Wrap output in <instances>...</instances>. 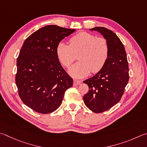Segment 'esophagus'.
Returning <instances> with one entry per match:
<instances>
[{
  "mask_svg": "<svg viewBox=\"0 0 147 147\" xmlns=\"http://www.w3.org/2000/svg\"><path fill=\"white\" fill-rule=\"evenodd\" d=\"M81 83V81L79 80H76V79H74V86H77V85H79Z\"/></svg>",
  "mask_w": 147,
  "mask_h": 147,
  "instance_id": "1",
  "label": "esophagus"
}]
</instances>
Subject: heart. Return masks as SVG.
I'll return each instance as SVG.
<instances>
[{
  "mask_svg": "<svg viewBox=\"0 0 147 147\" xmlns=\"http://www.w3.org/2000/svg\"><path fill=\"white\" fill-rule=\"evenodd\" d=\"M68 45L59 42L56 48L59 61L68 68L77 59L79 61L69 68L68 73L76 78H83L90 72L96 74L101 71L109 56L110 48L104 37H96L91 33L81 32L73 36Z\"/></svg>",
  "mask_w": 147,
  "mask_h": 147,
  "instance_id": "obj_1",
  "label": "heart"
}]
</instances>
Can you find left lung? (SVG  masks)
Listing matches in <instances>:
<instances>
[{
	"instance_id": "1",
	"label": "left lung",
	"mask_w": 147,
	"mask_h": 147,
	"mask_svg": "<svg viewBox=\"0 0 147 147\" xmlns=\"http://www.w3.org/2000/svg\"><path fill=\"white\" fill-rule=\"evenodd\" d=\"M97 31L106 38L109 45V56L101 71L83 83L89 90L83 97L86 106L95 113L111 109L120 101L129 80L128 63L125 49L119 38L104 27L90 29Z\"/></svg>"
}]
</instances>
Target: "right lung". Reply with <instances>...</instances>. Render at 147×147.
<instances>
[{
	"mask_svg": "<svg viewBox=\"0 0 147 147\" xmlns=\"http://www.w3.org/2000/svg\"><path fill=\"white\" fill-rule=\"evenodd\" d=\"M56 25L45 26L24 40L17 60L15 83L23 103L40 114L59 107L73 79L61 65L56 48L75 32Z\"/></svg>",
	"mask_w": 147,
	"mask_h": 147,
	"instance_id": "add662e5",
	"label": "right lung"
}]
</instances>
